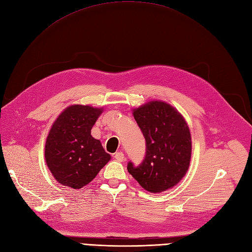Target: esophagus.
<instances>
[{
  "mask_svg": "<svg viewBox=\"0 0 252 252\" xmlns=\"http://www.w3.org/2000/svg\"><path fill=\"white\" fill-rule=\"evenodd\" d=\"M114 158H115L117 161H119V162H123V161H125V155H124V153H121V152H117V153H115Z\"/></svg>",
  "mask_w": 252,
  "mask_h": 252,
  "instance_id": "esophagus-1",
  "label": "esophagus"
}]
</instances>
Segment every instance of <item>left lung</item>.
Segmentation results:
<instances>
[{"instance_id": "1", "label": "left lung", "mask_w": 252, "mask_h": 252, "mask_svg": "<svg viewBox=\"0 0 252 252\" xmlns=\"http://www.w3.org/2000/svg\"><path fill=\"white\" fill-rule=\"evenodd\" d=\"M133 116L147 141L142 163L127 164V172L145 190L159 193L173 189L186 175L191 159L188 123L173 105L151 100L133 109Z\"/></svg>"}]
</instances>
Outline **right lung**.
Masks as SVG:
<instances>
[{
	"instance_id": "obj_1",
	"label": "right lung",
	"mask_w": 252,
	"mask_h": 252,
	"mask_svg": "<svg viewBox=\"0 0 252 252\" xmlns=\"http://www.w3.org/2000/svg\"><path fill=\"white\" fill-rule=\"evenodd\" d=\"M102 108L72 104L55 119L45 143L46 164L54 179L79 189L90 183L111 159L91 135Z\"/></svg>"
}]
</instances>
